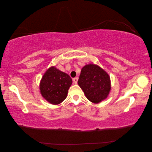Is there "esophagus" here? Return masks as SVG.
Segmentation results:
<instances>
[{
	"mask_svg": "<svg viewBox=\"0 0 152 152\" xmlns=\"http://www.w3.org/2000/svg\"><path fill=\"white\" fill-rule=\"evenodd\" d=\"M78 77H75V78H74V79H73V82H74V83L75 84H77V82H78Z\"/></svg>",
	"mask_w": 152,
	"mask_h": 152,
	"instance_id": "34e87169",
	"label": "esophagus"
}]
</instances>
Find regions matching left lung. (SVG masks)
Wrapping results in <instances>:
<instances>
[{
    "instance_id": "8db88e82",
    "label": "left lung",
    "mask_w": 152,
    "mask_h": 152,
    "mask_svg": "<svg viewBox=\"0 0 152 152\" xmlns=\"http://www.w3.org/2000/svg\"><path fill=\"white\" fill-rule=\"evenodd\" d=\"M78 84L87 99L96 104L107 99L111 90V80L107 72L92 63L82 68Z\"/></svg>"
}]
</instances>
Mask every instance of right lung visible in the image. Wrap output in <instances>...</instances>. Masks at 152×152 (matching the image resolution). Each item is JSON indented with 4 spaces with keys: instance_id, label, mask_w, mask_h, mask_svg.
<instances>
[{
    "instance_id": "right-lung-1",
    "label": "right lung",
    "mask_w": 152,
    "mask_h": 152,
    "mask_svg": "<svg viewBox=\"0 0 152 152\" xmlns=\"http://www.w3.org/2000/svg\"><path fill=\"white\" fill-rule=\"evenodd\" d=\"M72 80L67 73L54 66L45 71L40 82L39 89L42 97L49 103L56 105L66 99Z\"/></svg>"
}]
</instances>
